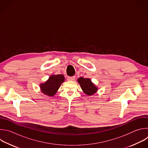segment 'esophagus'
I'll use <instances>...</instances> for the list:
<instances>
[{
  "instance_id": "34e87169",
  "label": "esophagus",
  "mask_w": 148,
  "mask_h": 148,
  "mask_svg": "<svg viewBox=\"0 0 148 148\" xmlns=\"http://www.w3.org/2000/svg\"><path fill=\"white\" fill-rule=\"evenodd\" d=\"M68 80L69 81H74L75 79V76H73V77H68Z\"/></svg>"
}]
</instances>
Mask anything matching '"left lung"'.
<instances>
[{
	"label": "left lung",
	"mask_w": 148,
	"mask_h": 148,
	"mask_svg": "<svg viewBox=\"0 0 148 148\" xmlns=\"http://www.w3.org/2000/svg\"><path fill=\"white\" fill-rule=\"evenodd\" d=\"M77 81L80 84L84 92L88 95H92L94 94L97 90V88L91 82V80L89 78L80 77Z\"/></svg>",
	"instance_id": "left-lung-1"
}]
</instances>
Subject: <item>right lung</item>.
<instances>
[{
    "mask_svg": "<svg viewBox=\"0 0 148 148\" xmlns=\"http://www.w3.org/2000/svg\"><path fill=\"white\" fill-rule=\"evenodd\" d=\"M64 79L65 78L62 74L51 75L46 82L41 84V90L44 94L52 96L56 93Z\"/></svg>",
    "mask_w": 148,
    "mask_h": 148,
    "instance_id": "add662e5",
    "label": "right lung"
}]
</instances>
